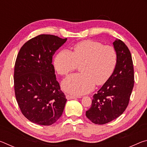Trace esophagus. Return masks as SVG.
Wrapping results in <instances>:
<instances>
[{
	"label": "esophagus",
	"instance_id": "34e87169",
	"mask_svg": "<svg viewBox=\"0 0 147 147\" xmlns=\"http://www.w3.org/2000/svg\"><path fill=\"white\" fill-rule=\"evenodd\" d=\"M80 98L79 96H73V95H70V94H66V98L67 100H71V99H76Z\"/></svg>",
	"mask_w": 147,
	"mask_h": 147
}]
</instances>
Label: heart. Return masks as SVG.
<instances>
[{
  "label": "heart",
  "instance_id": "heart-1",
  "mask_svg": "<svg viewBox=\"0 0 147 147\" xmlns=\"http://www.w3.org/2000/svg\"><path fill=\"white\" fill-rule=\"evenodd\" d=\"M117 54L113 47L97 41L85 40L76 44L73 53L62 50L56 54L54 66L60 75H67L80 65V74L67 77L61 83L63 90L73 95H82L92 91L94 85L105 84L115 70Z\"/></svg>",
  "mask_w": 147,
  "mask_h": 147
}]
</instances>
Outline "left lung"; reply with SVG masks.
<instances>
[{
  "instance_id": "8db88e82",
  "label": "left lung",
  "mask_w": 147,
  "mask_h": 147,
  "mask_svg": "<svg viewBox=\"0 0 147 147\" xmlns=\"http://www.w3.org/2000/svg\"><path fill=\"white\" fill-rule=\"evenodd\" d=\"M117 61L112 75L93 95L86 115L92 123L104 124L119 117L127 108L134 84V66L130 51L124 42L113 43Z\"/></svg>"
}]
</instances>
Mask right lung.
Wrapping results in <instances>:
<instances>
[{
  "mask_svg": "<svg viewBox=\"0 0 147 147\" xmlns=\"http://www.w3.org/2000/svg\"><path fill=\"white\" fill-rule=\"evenodd\" d=\"M67 38L41 34L21 47L14 69L15 94L22 113L32 123L49 126L61 116L67 102L52 63Z\"/></svg>",
  "mask_w": 147,
  "mask_h": 147,
  "instance_id": "obj_1",
  "label": "right lung"
}]
</instances>
